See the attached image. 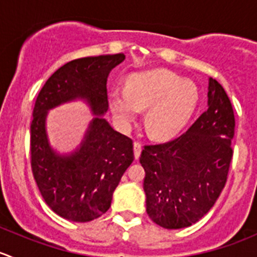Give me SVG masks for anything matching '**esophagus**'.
Segmentation results:
<instances>
[{"instance_id": "34e87169", "label": "esophagus", "mask_w": 257, "mask_h": 257, "mask_svg": "<svg viewBox=\"0 0 257 257\" xmlns=\"http://www.w3.org/2000/svg\"><path fill=\"white\" fill-rule=\"evenodd\" d=\"M141 153H142V144L138 143V142H136V143H134V157H136V159H138V158L141 157Z\"/></svg>"}]
</instances>
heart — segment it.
I'll list each match as a JSON object with an SVG mask.
<instances>
[{
  "label": "heart",
  "instance_id": "b5f03b06",
  "mask_svg": "<svg viewBox=\"0 0 257 257\" xmlns=\"http://www.w3.org/2000/svg\"><path fill=\"white\" fill-rule=\"evenodd\" d=\"M199 102L198 87L174 72L157 68L137 72L126 79V88L109 93V105L116 124L128 129L147 109L145 125L154 139L178 134L193 115Z\"/></svg>",
  "mask_w": 257,
  "mask_h": 257
}]
</instances>
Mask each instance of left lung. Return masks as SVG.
Returning a JSON list of instances; mask_svg holds the SVG:
<instances>
[{
    "label": "left lung",
    "instance_id": "left-lung-1",
    "mask_svg": "<svg viewBox=\"0 0 257 257\" xmlns=\"http://www.w3.org/2000/svg\"><path fill=\"white\" fill-rule=\"evenodd\" d=\"M234 131L231 102L210 77L206 112L179 138L142 152L147 212L155 224L183 229L214 206L226 183Z\"/></svg>",
    "mask_w": 257,
    "mask_h": 257
}]
</instances>
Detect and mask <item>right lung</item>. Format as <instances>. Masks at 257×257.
I'll return each mask as SVG.
<instances>
[{
	"instance_id": "right-lung-1",
	"label": "right lung",
	"mask_w": 257,
	"mask_h": 257,
	"mask_svg": "<svg viewBox=\"0 0 257 257\" xmlns=\"http://www.w3.org/2000/svg\"><path fill=\"white\" fill-rule=\"evenodd\" d=\"M124 59L118 53L68 62L49 77L36 100L31 167L46 204L63 219L87 222L102 216L134 160L132 139L103 118L108 110V76ZM74 100H83L95 116L79 147L62 155L49 143L47 115L53 107Z\"/></svg>"
}]
</instances>
